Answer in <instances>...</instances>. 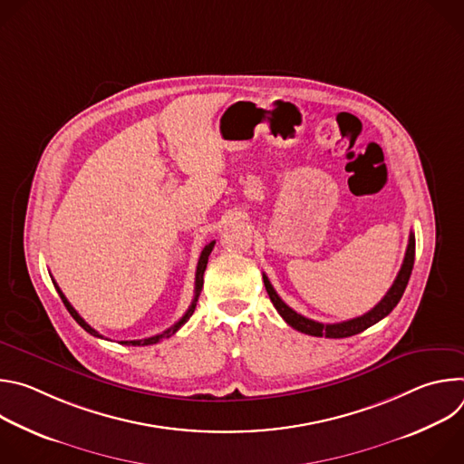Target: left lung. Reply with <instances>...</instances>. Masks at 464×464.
<instances>
[{"mask_svg": "<svg viewBox=\"0 0 464 464\" xmlns=\"http://www.w3.org/2000/svg\"><path fill=\"white\" fill-rule=\"evenodd\" d=\"M413 264H415V235L410 233V242H408V249H406V256L402 262V268L396 276L392 286L387 290V294L383 295V299L367 314L349 319V321H342V323H319L314 319H308L301 314H297L295 310H292L274 290L272 283L268 281V277L262 274L264 279V286H266V292L274 303V306L277 308V312L281 314V317L294 326L299 333H304L308 336H317V338H349L354 334L363 333L365 328L372 326L374 323H378L380 319H383L387 314H391V310L399 304V301L404 295V290L408 286V281L411 277V270H413Z\"/></svg>", "mask_w": 464, "mask_h": 464, "instance_id": "1", "label": "left lung"}]
</instances>
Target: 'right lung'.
Returning <instances> with one entry per match:
<instances>
[{
  "mask_svg": "<svg viewBox=\"0 0 464 464\" xmlns=\"http://www.w3.org/2000/svg\"><path fill=\"white\" fill-rule=\"evenodd\" d=\"M213 247H215V240L213 242H209L206 247H204V251H202V255H200V260H198V266H196V281H194V299H192V303H190V306H188V310L183 314V317L178 321V323H174L170 328H167L163 334H158V336H152V338H147V340H131V342H121L122 345H154V343H158V342H161V340H165V338H170L172 334H176L178 330L188 321V317L192 315V312H194V308H196V303H198V297H200V292H202V286H204V272H206V268H208V260H209V255H211V251H213ZM54 288H56V292H58V295H60V299L63 301V304H65V308H68V312L73 315V319L86 330V333H90L92 336H97V338H102L95 328H92L81 315H79V312L72 306V303L65 299V295L62 294V290L56 286V283H54Z\"/></svg>",
  "mask_w": 464,
  "mask_h": 464,
  "instance_id": "1",
  "label": "right lung"
}]
</instances>
